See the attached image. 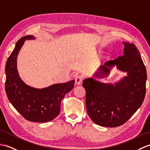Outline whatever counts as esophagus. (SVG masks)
I'll return each mask as SVG.
<instances>
[{
  "label": "esophagus",
  "mask_w": 150,
  "mask_h": 150,
  "mask_svg": "<svg viewBox=\"0 0 150 150\" xmlns=\"http://www.w3.org/2000/svg\"><path fill=\"white\" fill-rule=\"evenodd\" d=\"M75 84L77 85H81L82 82V77L81 75H77L75 79Z\"/></svg>",
  "instance_id": "34e87169"
}]
</instances>
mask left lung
<instances>
[{
	"label": "left lung",
	"mask_w": 150,
	"mask_h": 150,
	"mask_svg": "<svg viewBox=\"0 0 150 150\" xmlns=\"http://www.w3.org/2000/svg\"><path fill=\"white\" fill-rule=\"evenodd\" d=\"M124 55L101 66L93 75L103 78L111 68L127 72V76L117 83L106 84L88 78L82 86L86 90L87 113L92 121L101 126L122 125L141 106L146 95L147 79L146 67L134 44L124 42Z\"/></svg>",
	"instance_id": "obj_1"
}]
</instances>
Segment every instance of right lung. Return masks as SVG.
Listing matches in <instances>:
<instances>
[{"label": "right lung", "mask_w": 150, "mask_h": 150, "mask_svg": "<svg viewBox=\"0 0 150 150\" xmlns=\"http://www.w3.org/2000/svg\"><path fill=\"white\" fill-rule=\"evenodd\" d=\"M35 39L32 35L22 37L8 57L5 67L6 93L9 102L26 120L47 122L58 116L61 100L73 88L75 81L36 89L26 85L21 80L17 69L18 54L25 40Z\"/></svg>", "instance_id": "obj_1"}]
</instances>
